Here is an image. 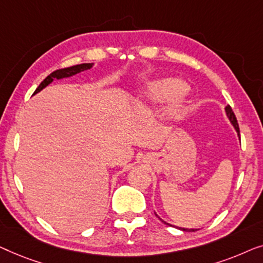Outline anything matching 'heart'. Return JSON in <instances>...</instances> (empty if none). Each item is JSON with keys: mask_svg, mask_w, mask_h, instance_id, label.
I'll return each instance as SVG.
<instances>
[{"mask_svg": "<svg viewBox=\"0 0 263 263\" xmlns=\"http://www.w3.org/2000/svg\"><path fill=\"white\" fill-rule=\"evenodd\" d=\"M188 91L182 82L173 77H158L147 81L137 94L136 107H156L165 102L161 118L165 124L174 125L182 120L187 108Z\"/></svg>", "mask_w": 263, "mask_h": 263, "instance_id": "1", "label": "heart"}]
</instances>
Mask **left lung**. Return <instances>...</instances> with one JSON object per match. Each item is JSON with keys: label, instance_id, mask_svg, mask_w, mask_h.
<instances>
[{"label": "left lung", "instance_id": "left-lung-1", "mask_svg": "<svg viewBox=\"0 0 263 263\" xmlns=\"http://www.w3.org/2000/svg\"><path fill=\"white\" fill-rule=\"evenodd\" d=\"M225 113H227V117H228L229 121H230V124L232 125V127L235 128V131H236V133H237V136H238V138H239V128H238L237 119H236L235 114H234V112H232V109H231L230 106L225 107ZM155 214H156V213H155ZM156 216H157V214H156ZM158 218H160V217H158ZM160 219H161V218H160ZM161 220L163 221L164 224H168L167 221H164L163 219H161ZM168 225H170V224H168ZM176 228L180 229V230H182V231H195V230H197V229H187V228H180V227H176Z\"/></svg>", "mask_w": 263, "mask_h": 263}]
</instances>
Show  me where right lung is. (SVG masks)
<instances>
[{"label":"right lung","instance_id":"right-lung-1","mask_svg":"<svg viewBox=\"0 0 263 263\" xmlns=\"http://www.w3.org/2000/svg\"><path fill=\"white\" fill-rule=\"evenodd\" d=\"M94 65H95L94 63H84V64H79V65L70 66V68L56 70V71H53L52 73H50V75L47 76L46 79L44 80L43 82L39 84V87L36 88L34 93H33V95L38 94L39 91H42L43 89H45V88L49 86V84H51V83L53 82V81L68 79V77L75 76V75H77V73H80V72H82V71H86V70H89L90 68H93Z\"/></svg>","mask_w":263,"mask_h":263}]
</instances>
